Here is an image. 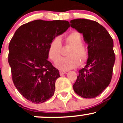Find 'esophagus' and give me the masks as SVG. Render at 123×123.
Segmentation results:
<instances>
[{
  "label": "esophagus",
  "instance_id": "esophagus-1",
  "mask_svg": "<svg viewBox=\"0 0 123 123\" xmlns=\"http://www.w3.org/2000/svg\"><path fill=\"white\" fill-rule=\"evenodd\" d=\"M66 73H67L66 71H59V74H60L61 75H63Z\"/></svg>",
  "mask_w": 123,
  "mask_h": 123
}]
</instances>
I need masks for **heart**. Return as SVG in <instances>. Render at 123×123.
<instances>
[{
	"label": "heart",
	"mask_w": 123,
	"mask_h": 123,
	"mask_svg": "<svg viewBox=\"0 0 123 123\" xmlns=\"http://www.w3.org/2000/svg\"><path fill=\"white\" fill-rule=\"evenodd\" d=\"M65 43L71 46L67 53L68 57L61 58L60 56L61 49V41L59 37L54 38L50 42L48 48V56L54 62L58 69L62 71H68L77 67L80 65H83L88 58L87 48L83 44V38L81 34L78 31H73L65 37Z\"/></svg>",
	"instance_id": "heart-1"
}]
</instances>
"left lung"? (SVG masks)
Masks as SVG:
<instances>
[{
  "label": "left lung",
  "mask_w": 123,
  "mask_h": 123,
  "mask_svg": "<svg viewBox=\"0 0 123 123\" xmlns=\"http://www.w3.org/2000/svg\"><path fill=\"white\" fill-rule=\"evenodd\" d=\"M70 23L88 44L86 65L79 71L73 89L84 98H94L108 86L112 79L115 61L113 40L105 27L95 21L79 18Z\"/></svg>",
  "instance_id": "obj_1"
}]
</instances>
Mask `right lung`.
Wrapping results in <instances>:
<instances>
[{"label":"right lung","instance_id":"right-lung-1","mask_svg":"<svg viewBox=\"0 0 123 123\" xmlns=\"http://www.w3.org/2000/svg\"><path fill=\"white\" fill-rule=\"evenodd\" d=\"M69 27L67 21L37 19L22 25L12 37L8 55L12 80L19 92L31 102H44L54 95L60 75L48 61V48Z\"/></svg>","mask_w":123,"mask_h":123}]
</instances>
